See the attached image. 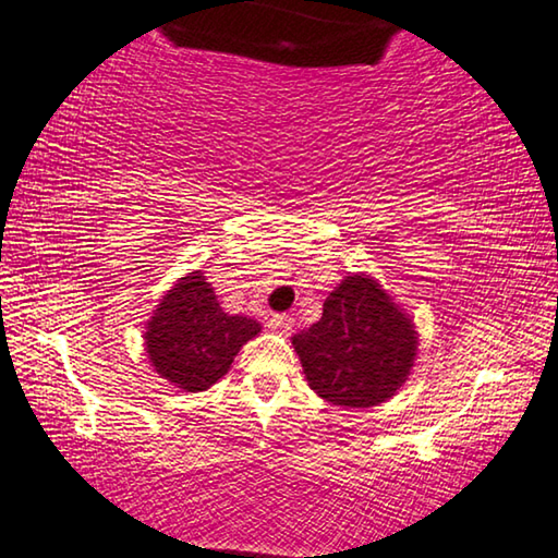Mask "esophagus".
I'll use <instances>...</instances> for the list:
<instances>
[{"mask_svg":"<svg viewBox=\"0 0 558 558\" xmlns=\"http://www.w3.org/2000/svg\"><path fill=\"white\" fill-rule=\"evenodd\" d=\"M291 327H294V319H291L289 314H274L271 319H269V329H274V331H289Z\"/></svg>","mask_w":558,"mask_h":558,"instance_id":"obj_1","label":"esophagus"}]
</instances>
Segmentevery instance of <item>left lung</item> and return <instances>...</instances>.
<instances>
[{
  "instance_id": "obj_1",
  "label": "left lung",
  "mask_w": 558,
  "mask_h": 558,
  "mask_svg": "<svg viewBox=\"0 0 558 558\" xmlns=\"http://www.w3.org/2000/svg\"><path fill=\"white\" fill-rule=\"evenodd\" d=\"M308 387L339 407H374L393 397L416 356V333L387 291L347 277L324 302L322 319L294 339Z\"/></svg>"
}]
</instances>
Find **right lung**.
Instances as JSON below:
<instances>
[{"instance_id": "add662e5", "label": "right lung", "mask_w": 558, "mask_h": 558, "mask_svg": "<svg viewBox=\"0 0 558 558\" xmlns=\"http://www.w3.org/2000/svg\"><path fill=\"white\" fill-rule=\"evenodd\" d=\"M256 333L259 324L225 314L209 281L194 271L157 306L144 339L157 374L184 391H204L229 372L236 351Z\"/></svg>"}]
</instances>
